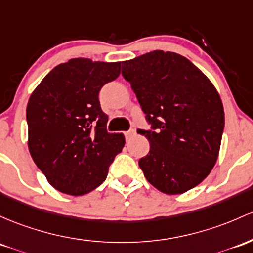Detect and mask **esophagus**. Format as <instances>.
Masks as SVG:
<instances>
[{
    "label": "esophagus",
    "mask_w": 253,
    "mask_h": 253,
    "mask_svg": "<svg viewBox=\"0 0 253 253\" xmlns=\"http://www.w3.org/2000/svg\"><path fill=\"white\" fill-rule=\"evenodd\" d=\"M124 134H125V137H126V139H129V138H132L133 135L135 134V131H134V129H131V131H127V132H125Z\"/></svg>",
    "instance_id": "1"
}]
</instances>
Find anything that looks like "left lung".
Masks as SVG:
<instances>
[{
    "mask_svg": "<svg viewBox=\"0 0 253 253\" xmlns=\"http://www.w3.org/2000/svg\"><path fill=\"white\" fill-rule=\"evenodd\" d=\"M122 77L132 86L150 129L138 128L150 143L139 167L152 186L179 194L209 175L224 128L221 98L191 61L155 50L124 61Z\"/></svg>",
    "mask_w": 253,
    "mask_h": 253,
    "instance_id": "left-lung-1",
    "label": "left lung"
}]
</instances>
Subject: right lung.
Listing matches in <instances>:
<instances>
[{
  "label": "right lung",
  "instance_id": "add662e5",
  "mask_svg": "<svg viewBox=\"0 0 253 253\" xmlns=\"http://www.w3.org/2000/svg\"><path fill=\"white\" fill-rule=\"evenodd\" d=\"M121 62L72 59L56 66L33 91L26 108L30 154L57 191L91 192L104 181L125 146L107 131L99 91L120 76Z\"/></svg>",
  "mask_w": 253,
  "mask_h": 253
}]
</instances>
